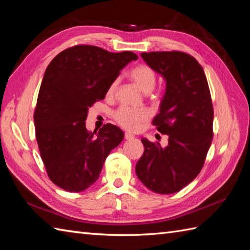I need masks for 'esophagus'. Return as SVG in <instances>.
Returning <instances> with one entry per match:
<instances>
[{
  "mask_svg": "<svg viewBox=\"0 0 250 250\" xmlns=\"http://www.w3.org/2000/svg\"><path fill=\"white\" fill-rule=\"evenodd\" d=\"M134 137V135H132L131 133H128V132H125V140H132Z\"/></svg>",
  "mask_w": 250,
  "mask_h": 250,
  "instance_id": "1",
  "label": "esophagus"
}]
</instances>
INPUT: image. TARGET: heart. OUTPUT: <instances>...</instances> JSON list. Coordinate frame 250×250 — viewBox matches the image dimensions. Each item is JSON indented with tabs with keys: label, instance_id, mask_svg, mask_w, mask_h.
Returning <instances> with one entry per match:
<instances>
[{
	"label": "heart",
	"instance_id": "1",
	"mask_svg": "<svg viewBox=\"0 0 250 250\" xmlns=\"http://www.w3.org/2000/svg\"><path fill=\"white\" fill-rule=\"evenodd\" d=\"M130 78L132 79L136 87L143 92H150L155 88L157 83V73L152 67L146 64H140L133 67L130 72ZM118 79L109 84L107 89V95L108 97H113L116 92L117 86H118ZM149 114L144 108H131L128 106H121V107L117 108L114 114L113 118L116 121L117 125H119L121 128L125 130L133 131L139 128L140 125L145 122Z\"/></svg>",
	"mask_w": 250,
	"mask_h": 250
}]
</instances>
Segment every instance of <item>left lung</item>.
Masks as SVG:
<instances>
[{"instance_id": "obj_1", "label": "left lung", "mask_w": 250, "mask_h": 250, "mask_svg": "<svg viewBox=\"0 0 250 250\" xmlns=\"http://www.w3.org/2000/svg\"><path fill=\"white\" fill-rule=\"evenodd\" d=\"M142 58L167 81L160 113L152 125L168 145L142 139L144 153L137 177L156 193L178 192L198 176L213 141L214 109L203 67L183 51L143 52Z\"/></svg>"}]
</instances>
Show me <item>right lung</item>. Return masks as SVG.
Here are the masks:
<instances>
[{
    "label": "right lung",
    "instance_id": "add662e5",
    "mask_svg": "<svg viewBox=\"0 0 250 250\" xmlns=\"http://www.w3.org/2000/svg\"><path fill=\"white\" fill-rule=\"evenodd\" d=\"M137 56L91 45L61 51L47 66L34 110L35 136L49 179L68 192L93 185L111 149L124 140L118 126L86 129L89 107L103 100L109 84Z\"/></svg>",
    "mask_w": 250,
    "mask_h": 250
}]
</instances>
